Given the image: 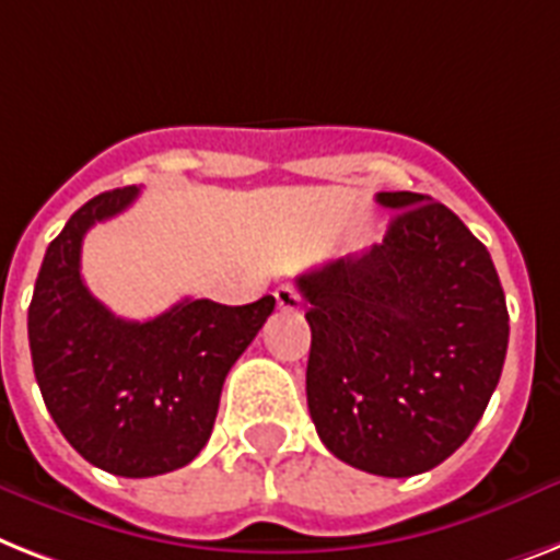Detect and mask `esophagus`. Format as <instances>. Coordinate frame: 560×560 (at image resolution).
<instances>
[{"label":"esophagus","instance_id":"1","mask_svg":"<svg viewBox=\"0 0 560 560\" xmlns=\"http://www.w3.org/2000/svg\"><path fill=\"white\" fill-rule=\"evenodd\" d=\"M276 304H279V311L284 313H295L299 307H302V299H299V293H295L293 288H288V284H281V288H276Z\"/></svg>","mask_w":560,"mask_h":560}]
</instances>
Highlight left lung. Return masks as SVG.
Segmentation results:
<instances>
[{
    "label": "left lung",
    "mask_w": 560,
    "mask_h": 560,
    "mask_svg": "<svg viewBox=\"0 0 560 560\" xmlns=\"http://www.w3.org/2000/svg\"><path fill=\"white\" fill-rule=\"evenodd\" d=\"M383 244L304 272L307 408L353 469L411 477L452 457L501 380L509 313L489 249L452 209L380 192Z\"/></svg>",
    "instance_id": "obj_1"
}]
</instances>
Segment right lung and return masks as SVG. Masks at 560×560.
<instances>
[{"mask_svg":"<svg viewBox=\"0 0 560 560\" xmlns=\"http://www.w3.org/2000/svg\"><path fill=\"white\" fill-rule=\"evenodd\" d=\"M138 186L77 209L48 244L28 307L34 374L62 438L91 466L154 477L192 463L215 425L221 388L276 307L184 299L149 322L120 319L80 276L91 226L120 215Z\"/></svg>","mask_w":560,"mask_h":560,"instance_id":"obj_1","label":"right lung"}]
</instances>
